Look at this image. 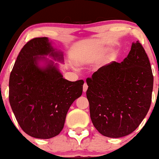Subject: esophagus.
Here are the masks:
<instances>
[{
    "label": "esophagus",
    "instance_id": "34e87169",
    "mask_svg": "<svg viewBox=\"0 0 159 159\" xmlns=\"http://www.w3.org/2000/svg\"><path fill=\"white\" fill-rule=\"evenodd\" d=\"M87 88H88V86H87V84L86 83H84V84L83 86V91L84 92H86V91L87 90Z\"/></svg>",
    "mask_w": 159,
    "mask_h": 159
}]
</instances>
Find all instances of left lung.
I'll use <instances>...</instances> for the list:
<instances>
[{
    "instance_id": "obj_1",
    "label": "left lung",
    "mask_w": 159,
    "mask_h": 159,
    "mask_svg": "<svg viewBox=\"0 0 159 159\" xmlns=\"http://www.w3.org/2000/svg\"><path fill=\"white\" fill-rule=\"evenodd\" d=\"M86 81L90 118L100 134L121 138L139 126L150 107L153 75L138 40L123 62L103 66Z\"/></svg>"
}]
</instances>
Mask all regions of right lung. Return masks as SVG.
<instances>
[{"label": "right lung", "instance_id": "obj_1", "mask_svg": "<svg viewBox=\"0 0 159 159\" xmlns=\"http://www.w3.org/2000/svg\"><path fill=\"white\" fill-rule=\"evenodd\" d=\"M49 55L63 60L47 37H36L24 45L10 73L9 100L16 119L28 135L48 139L60 134L71 105L81 96L83 80L63 78L51 61L40 68L38 61Z\"/></svg>", "mask_w": 159, "mask_h": 159}]
</instances>
